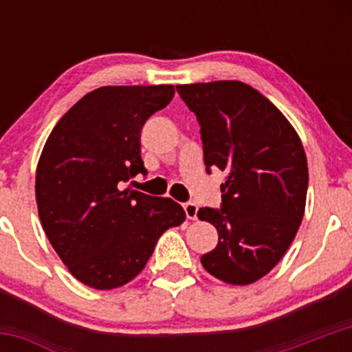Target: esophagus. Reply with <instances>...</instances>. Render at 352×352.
Wrapping results in <instances>:
<instances>
[{
	"label": "esophagus",
	"instance_id": "1",
	"mask_svg": "<svg viewBox=\"0 0 352 352\" xmlns=\"http://www.w3.org/2000/svg\"><path fill=\"white\" fill-rule=\"evenodd\" d=\"M184 209H186V216L189 219H196L197 218L199 208H197L196 202H186V204H184Z\"/></svg>",
	"mask_w": 352,
	"mask_h": 352
}]
</instances>
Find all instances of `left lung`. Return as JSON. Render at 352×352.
I'll use <instances>...</instances> for the list:
<instances>
[{
    "mask_svg": "<svg viewBox=\"0 0 352 352\" xmlns=\"http://www.w3.org/2000/svg\"><path fill=\"white\" fill-rule=\"evenodd\" d=\"M201 126L206 172H226L221 208L197 216L218 230L201 257L209 274L245 286L283 258L303 219L308 165L303 144L272 102L242 81L179 85Z\"/></svg>",
    "mask_w": 352,
    "mask_h": 352,
    "instance_id": "left-lung-1",
    "label": "left lung"
}]
</instances>
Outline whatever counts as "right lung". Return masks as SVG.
<instances>
[{
    "mask_svg": "<svg viewBox=\"0 0 352 352\" xmlns=\"http://www.w3.org/2000/svg\"><path fill=\"white\" fill-rule=\"evenodd\" d=\"M172 85L102 87L61 117L35 175L38 218L54 250L83 285L113 289L144 269L163 232L182 225V206L124 189L146 175L140 136L173 98Z\"/></svg>",
    "mask_w": 352,
    "mask_h": 352,
    "instance_id": "add662e5",
    "label": "right lung"
}]
</instances>
